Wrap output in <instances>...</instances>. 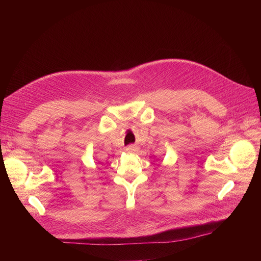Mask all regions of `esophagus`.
Returning <instances> with one entry per match:
<instances>
[{"instance_id": "obj_1", "label": "esophagus", "mask_w": 261, "mask_h": 261, "mask_svg": "<svg viewBox=\"0 0 261 261\" xmlns=\"http://www.w3.org/2000/svg\"><path fill=\"white\" fill-rule=\"evenodd\" d=\"M135 150H136V147L134 145H129L126 147V151H128V152H133V151H135Z\"/></svg>"}]
</instances>
